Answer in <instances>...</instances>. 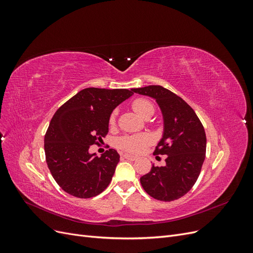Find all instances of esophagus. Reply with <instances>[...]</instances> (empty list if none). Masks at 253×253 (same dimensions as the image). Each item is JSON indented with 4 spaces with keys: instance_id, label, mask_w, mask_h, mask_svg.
Segmentation results:
<instances>
[{
    "instance_id": "obj_1",
    "label": "esophagus",
    "mask_w": 253,
    "mask_h": 253,
    "mask_svg": "<svg viewBox=\"0 0 253 253\" xmlns=\"http://www.w3.org/2000/svg\"><path fill=\"white\" fill-rule=\"evenodd\" d=\"M124 157L126 159H128V160H137V156H134V155H131V154H125Z\"/></svg>"
}]
</instances>
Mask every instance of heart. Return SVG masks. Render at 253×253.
<instances>
[{
	"mask_svg": "<svg viewBox=\"0 0 253 253\" xmlns=\"http://www.w3.org/2000/svg\"><path fill=\"white\" fill-rule=\"evenodd\" d=\"M132 108L133 110L141 116L142 118L147 119L151 117L155 112L154 105L148 99L143 98H137L132 102ZM116 116H117V111H114L109 119L110 126H114L115 122H116ZM153 141L152 136L148 133H142V134H134V135H125L120 137L118 139V147L126 152L131 153H140L145 148L151 144Z\"/></svg>",
	"mask_w": 253,
	"mask_h": 253,
	"instance_id": "b5f03b06",
	"label": "heart"
}]
</instances>
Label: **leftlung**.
Instances as JSON below:
<instances>
[{
    "mask_svg": "<svg viewBox=\"0 0 253 253\" xmlns=\"http://www.w3.org/2000/svg\"><path fill=\"white\" fill-rule=\"evenodd\" d=\"M132 90L154 98L164 116V135L154 155H166V166L153 165L151 171L140 177L141 186L155 200H178L192 189L200 176L206 157L205 128L193 109L171 90L160 85Z\"/></svg>",
    "mask_w": 253,
    "mask_h": 253,
    "instance_id": "obj_1",
    "label": "left lung"
}]
</instances>
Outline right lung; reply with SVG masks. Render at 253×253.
Wrapping results in <instances>:
<instances>
[{
    "label": "right lung",
    "mask_w": 253,
    "mask_h": 253,
    "mask_svg": "<svg viewBox=\"0 0 253 253\" xmlns=\"http://www.w3.org/2000/svg\"><path fill=\"white\" fill-rule=\"evenodd\" d=\"M133 94L126 88H84L53 115L44 137L45 157L53 179L66 193L89 198L108 188L120 156L110 149L98 157L88 149L102 141L112 112Z\"/></svg>",
    "instance_id": "obj_1"
}]
</instances>
